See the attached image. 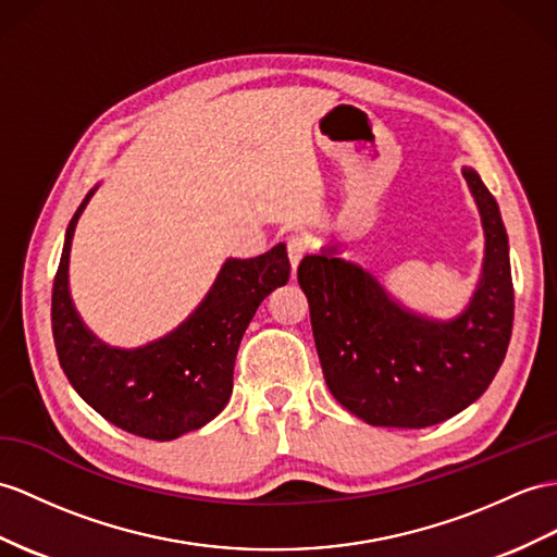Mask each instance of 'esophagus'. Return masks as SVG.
Returning <instances> with one entry per match:
<instances>
[{"mask_svg": "<svg viewBox=\"0 0 557 557\" xmlns=\"http://www.w3.org/2000/svg\"><path fill=\"white\" fill-rule=\"evenodd\" d=\"M309 250H311V243H309L307 236L293 234V236L288 238V257H290L293 269H295L297 264H300V260H302V257H305Z\"/></svg>", "mask_w": 557, "mask_h": 557, "instance_id": "obj_1", "label": "esophagus"}]
</instances>
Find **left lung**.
I'll return each instance as SVG.
<instances>
[{
	"label": "left lung",
	"mask_w": 557,
	"mask_h": 557,
	"mask_svg": "<svg viewBox=\"0 0 557 557\" xmlns=\"http://www.w3.org/2000/svg\"><path fill=\"white\" fill-rule=\"evenodd\" d=\"M460 172L480 210L484 260L458 317L442 321L404 307L369 269L337 257L335 248L307 255L297 267L325 385L369 425L442 423L480 399L504 363L515 309L508 234L480 174Z\"/></svg>",
	"instance_id": "obj_1"
}]
</instances>
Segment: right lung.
Here are the masks:
<instances>
[{"label":"right lung","instance_id":"add662e5","mask_svg":"<svg viewBox=\"0 0 557 557\" xmlns=\"http://www.w3.org/2000/svg\"><path fill=\"white\" fill-rule=\"evenodd\" d=\"M97 188L65 228L51 293L57 355L77 395L108 423L170 442L210 423L226 406L243 333L264 297L288 283V252L278 243L250 260L228 257L208 295L174 331L134 349L113 347L87 329L67 286L75 226Z\"/></svg>","mask_w":557,"mask_h":557}]
</instances>
